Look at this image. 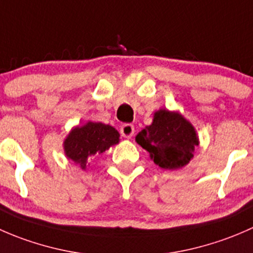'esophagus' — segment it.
<instances>
[{"instance_id": "obj_1", "label": "esophagus", "mask_w": 253, "mask_h": 253, "mask_svg": "<svg viewBox=\"0 0 253 253\" xmlns=\"http://www.w3.org/2000/svg\"><path fill=\"white\" fill-rule=\"evenodd\" d=\"M121 136L125 138H131L134 133V126L131 124H125L121 126Z\"/></svg>"}]
</instances>
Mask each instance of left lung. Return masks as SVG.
Masks as SVG:
<instances>
[{"mask_svg":"<svg viewBox=\"0 0 253 253\" xmlns=\"http://www.w3.org/2000/svg\"><path fill=\"white\" fill-rule=\"evenodd\" d=\"M136 142L162 169L177 170L192 159L200 138L193 125L180 112L160 109L154 112L152 125L137 134Z\"/></svg>","mask_w":253,"mask_h":253,"instance_id":"8db88e82","label":"left lung"}]
</instances>
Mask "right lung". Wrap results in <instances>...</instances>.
Here are the masks:
<instances>
[{
  "mask_svg": "<svg viewBox=\"0 0 253 253\" xmlns=\"http://www.w3.org/2000/svg\"><path fill=\"white\" fill-rule=\"evenodd\" d=\"M120 133L110 125L88 121L83 126L73 127L63 141L65 155L82 170L88 160L101 154L112 145L119 144Z\"/></svg>",
  "mask_w": 253,
  "mask_h": 253,
  "instance_id": "1",
  "label": "right lung"
}]
</instances>
